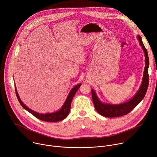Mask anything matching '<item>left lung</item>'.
<instances>
[{
	"mask_svg": "<svg viewBox=\"0 0 157 157\" xmlns=\"http://www.w3.org/2000/svg\"><path fill=\"white\" fill-rule=\"evenodd\" d=\"M137 38L138 40H139L140 45L142 49H143L145 56V67L144 72L143 79H142L140 87L132 98L129 99V100L126 102L118 105H113L102 103L97 96V94L94 90L91 89L92 99L95 109L99 114H100L103 117L108 118H114L127 115L128 113H129L140 103V102L144 98L145 96V94L148 89L149 81V59L147 51L143 44L141 36L138 35Z\"/></svg>",
	"mask_w": 157,
	"mask_h": 157,
	"instance_id": "1",
	"label": "left lung"
}]
</instances>
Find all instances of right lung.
<instances>
[{"instance_id": "1", "label": "right lung", "mask_w": 157, "mask_h": 157, "mask_svg": "<svg viewBox=\"0 0 157 157\" xmlns=\"http://www.w3.org/2000/svg\"><path fill=\"white\" fill-rule=\"evenodd\" d=\"M81 84H78L76 85V86L73 88L71 89V90L70 91V92L69 93V94L67 96V98L66 99L64 103L63 104L62 107L59 109V110L53 112V113H45V114L36 112V111L31 109L27 106H26L23 103V102L21 101V99L17 93L16 85H15V90H16V93L17 98L19 100V102L20 103L21 106L25 110H27L28 112L31 113L32 115H34L35 117H36L37 118L40 120L42 121H48V122H57V121L63 120L69 115V113L70 109H71V101H72V99H73L74 96L75 95L76 93L78 91L79 88L81 86Z\"/></svg>"}]
</instances>
